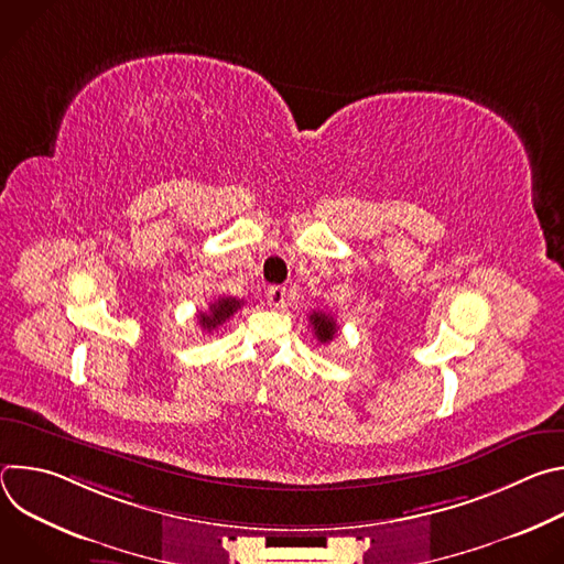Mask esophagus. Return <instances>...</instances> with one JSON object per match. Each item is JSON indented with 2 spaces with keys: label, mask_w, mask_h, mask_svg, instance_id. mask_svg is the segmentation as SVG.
<instances>
[{
  "label": "esophagus",
  "mask_w": 564,
  "mask_h": 564,
  "mask_svg": "<svg viewBox=\"0 0 564 564\" xmlns=\"http://www.w3.org/2000/svg\"><path fill=\"white\" fill-rule=\"evenodd\" d=\"M285 299H288V290L283 285H272L268 290V301H270L272 307H283Z\"/></svg>",
  "instance_id": "34e87169"
}]
</instances>
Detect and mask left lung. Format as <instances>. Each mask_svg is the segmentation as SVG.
<instances>
[{
    "instance_id": "left-lung-1",
    "label": "left lung",
    "mask_w": 564,
    "mask_h": 564,
    "mask_svg": "<svg viewBox=\"0 0 564 564\" xmlns=\"http://www.w3.org/2000/svg\"><path fill=\"white\" fill-rule=\"evenodd\" d=\"M310 326L314 330V337L321 344H330L337 335V321L326 312H312L310 314Z\"/></svg>"
}]
</instances>
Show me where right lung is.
Wrapping results in <instances>:
<instances>
[{
	"label": "right lung",
	"mask_w": 564,
	"mask_h": 564,
	"mask_svg": "<svg viewBox=\"0 0 564 564\" xmlns=\"http://www.w3.org/2000/svg\"><path fill=\"white\" fill-rule=\"evenodd\" d=\"M243 301H238L234 296H218L214 303H209L207 312H198V326L205 333L216 330L218 326H223L229 316H234L236 310H240Z\"/></svg>",
	"instance_id": "add662e5"
}]
</instances>
